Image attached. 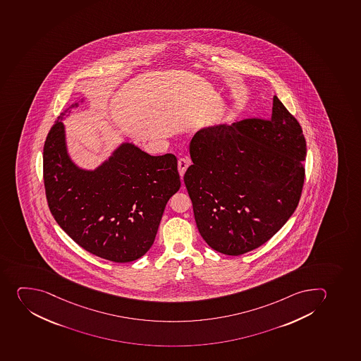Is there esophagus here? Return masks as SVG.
<instances>
[{
    "instance_id": "obj_1",
    "label": "esophagus",
    "mask_w": 361,
    "mask_h": 361,
    "mask_svg": "<svg viewBox=\"0 0 361 361\" xmlns=\"http://www.w3.org/2000/svg\"><path fill=\"white\" fill-rule=\"evenodd\" d=\"M189 165H190V160L187 157L180 158L179 161H178V169H179L180 176H183L185 169H188Z\"/></svg>"
}]
</instances>
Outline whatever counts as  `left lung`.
<instances>
[{
    "mask_svg": "<svg viewBox=\"0 0 361 361\" xmlns=\"http://www.w3.org/2000/svg\"><path fill=\"white\" fill-rule=\"evenodd\" d=\"M185 173L205 243L240 255L265 244L290 219L305 183L300 123L274 96L271 116L207 126L189 144Z\"/></svg>",
    "mask_w": 361,
    "mask_h": 361,
    "instance_id": "8db88e82",
    "label": "left lung"
}]
</instances>
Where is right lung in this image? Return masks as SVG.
Here are the masks:
<instances>
[{
	"label": "right lung",
	"mask_w": 361,
	"mask_h": 361,
	"mask_svg": "<svg viewBox=\"0 0 361 361\" xmlns=\"http://www.w3.org/2000/svg\"><path fill=\"white\" fill-rule=\"evenodd\" d=\"M47 135L43 153L47 203L60 228L86 251L114 262L140 258L152 246L162 214L181 182L174 154L151 156L123 142L94 169L71 158L63 121Z\"/></svg>",
	"instance_id": "1"
}]
</instances>
